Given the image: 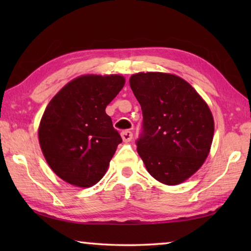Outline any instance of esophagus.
Returning <instances> with one entry per match:
<instances>
[{"mask_svg": "<svg viewBox=\"0 0 251 251\" xmlns=\"http://www.w3.org/2000/svg\"><path fill=\"white\" fill-rule=\"evenodd\" d=\"M122 138H123V141H124L125 143H128V142H130L131 141V138H133V133H131V131H129V130H124V131H122Z\"/></svg>", "mask_w": 251, "mask_h": 251, "instance_id": "obj_1", "label": "esophagus"}]
</instances>
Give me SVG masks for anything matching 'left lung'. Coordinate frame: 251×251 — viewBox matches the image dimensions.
Returning a JSON list of instances; mask_svg holds the SVG:
<instances>
[{
    "label": "left lung",
    "instance_id": "8db88e82",
    "mask_svg": "<svg viewBox=\"0 0 251 251\" xmlns=\"http://www.w3.org/2000/svg\"><path fill=\"white\" fill-rule=\"evenodd\" d=\"M129 85L143 110L138 155L156 180L168 186L181 184L209 155L215 130L209 106L175 74H133Z\"/></svg>",
    "mask_w": 251,
    "mask_h": 251
}]
</instances>
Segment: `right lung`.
Masks as SVG:
<instances>
[{
	"label": "right lung",
	"instance_id": "right-lung-1",
	"mask_svg": "<svg viewBox=\"0 0 251 251\" xmlns=\"http://www.w3.org/2000/svg\"><path fill=\"white\" fill-rule=\"evenodd\" d=\"M124 85L122 75H80L46 106L39 142L46 163L61 179L87 188L107 172L122 137L105 108Z\"/></svg>",
	"mask_w": 251,
	"mask_h": 251
}]
</instances>
